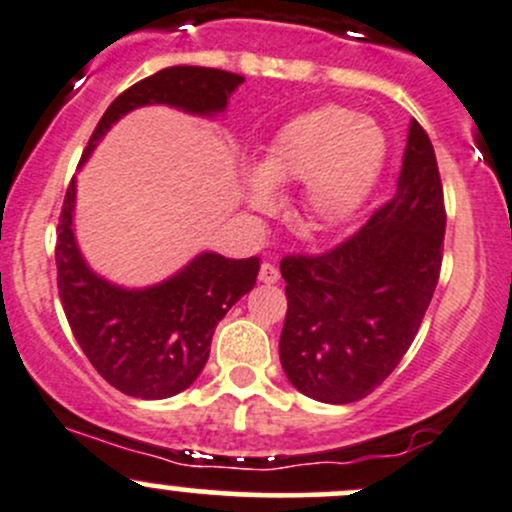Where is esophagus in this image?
<instances>
[{
  "instance_id": "1",
  "label": "esophagus",
  "mask_w": 512,
  "mask_h": 512,
  "mask_svg": "<svg viewBox=\"0 0 512 512\" xmlns=\"http://www.w3.org/2000/svg\"><path fill=\"white\" fill-rule=\"evenodd\" d=\"M279 279V269L274 265H269V262H262L260 267V282L265 284H274Z\"/></svg>"
}]
</instances>
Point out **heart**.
Masks as SVG:
<instances>
[{"mask_svg":"<svg viewBox=\"0 0 512 512\" xmlns=\"http://www.w3.org/2000/svg\"><path fill=\"white\" fill-rule=\"evenodd\" d=\"M386 157V136L372 119L340 106L308 111L289 121L250 177L257 209L274 204V187L301 182L303 204L325 226L347 221L372 194Z\"/></svg>","mask_w":512,"mask_h":512,"instance_id":"obj_1","label":"heart"}]
</instances>
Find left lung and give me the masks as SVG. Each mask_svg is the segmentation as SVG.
Segmentation results:
<instances>
[{
  "instance_id": "left-lung-1",
  "label": "left lung",
  "mask_w": 512,
  "mask_h": 512,
  "mask_svg": "<svg viewBox=\"0 0 512 512\" xmlns=\"http://www.w3.org/2000/svg\"><path fill=\"white\" fill-rule=\"evenodd\" d=\"M445 194L435 150L408 128L396 192L367 223L318 255H286V379L320 403H355L384 384L413 345L445 250Z\"/></svg>"
}]
</instances>
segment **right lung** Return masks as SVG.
Masks as SVG:
<instances>
[{"mask_svg":"<svg viewBox=\"0 0 512 512\" xmlns=\"http://www.w3.org/2000/svg\"><path fill=\"white\" fill-rule=\"evenodd\" d=\"M245 77L216 67H165L121 92L104 111L82 160L123 114L145 104H170L189 114L213 116ZM75 177L67 184L55 243L58 294L92 367L114 389L157 401L194 384L211 352L218 320L255 286L260 260H228L204 252L167 282L150 289H121L97 277L77 250L72 233Z\"/></svg>","mask_w":512,"mask_h":512,"instance_id":"right-lung-1","label":"right lung"}]
</instances>
